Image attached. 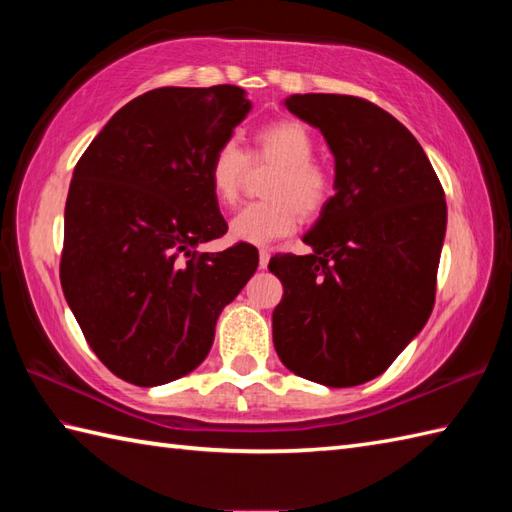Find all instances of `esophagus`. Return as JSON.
<instances>
[{
  "label": "esophagus",
  "instance_id": "34e87169",
  "mask_svg": "<svg viewBox=\"0 0 512 512\" xmlns=\"http://www.w3.org/2000/svg\"><path fill=\"white\" fill-rule=\"evenodd\" d=\"M268 262H270V250L262 248L259 250V268H268Z\"/></svg>",
  "mask_w": 512,
  "mask_h": 512
}]
</instances>
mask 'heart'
<instances>
[{"label": "heart", "mask_w": 512, "mask_h": 512, "mask_svg": "<svg viewBox=\"0 0 512 512\" xmlns=\"http://www.w3.org/2000/svg\"><path fill=\"white\" fill-rule=\"evenodd\" d=\"M314 156L310 129L284 118L259 127L244 154L233 140L215 149L209 162V187L217 204L233 206L242 193L248 162L275 165L264 195L268 200L244 206L228 224L233 242L268 246L275 239L295 233L299 215L317 217L332 198V176Z\"/></svg>", "instance_id": "b5f03b06"}]
</instances>
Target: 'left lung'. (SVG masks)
<instances>
[{
    "instance_id": "1",
    "label": "left lung",
    "mask_w": 512,
    "mask_h": 512,
    "mask_svg": "<svg viewBox=\"0 0 512 512\" xmlns=\"http://www.w3.org/2000/svg\"><path fill=\"white\" fill-rule=\"evenodd\" d=\"M284 105L323 134L334 195L303 235L312 253L268 264L284 284L275 350L301 378L363 385L396 361L433 310L444 191L418 140L378 105L345 94H292Z\"/></svg>"
}]
</instances>
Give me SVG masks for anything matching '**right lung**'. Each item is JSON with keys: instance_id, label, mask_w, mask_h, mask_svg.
<instances>
[{"instance_id": "right-lung-1", "label": "right lung", "mask_w": 512, "mask_h": 512, "mask_svg": "<svg viewBox=\"0 0 512 512\" xmlns=\"http://www.w3.org/2000/svg\"><path fill=\"white\" fill-rule=\"evenodd\" d=\"M250 112L237 85L158 88L121 107L76 162L65 202L61 286L94 354L156 387L209 354L215 323L259 264L226 233L209 187L215 149Z\"/></svg>"}]
</instances>
